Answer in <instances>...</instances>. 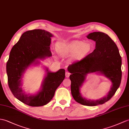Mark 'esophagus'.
Masks as SVG:
<instances>
[{
    "mask_svg": "<svg viewBox=\"0 0 129 129\" xmlns=\"http://www.w3.org/2000/svg\"><path fill=\"white\" fill-rule=\"evenodd\" d=\"M70 75V73H69L68 71H67L65 73V76H66V77H69Z\"/></svg>",
    "mask_w": 129,
    "mask_h": 129,
    "instance_id": "obj_1",
    "label": "esophagus"
}]
</instances>
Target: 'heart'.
Returning a JSON list of instances; mask_svg holds the SVG:
<instances>
[{
	"label": "heart",
	"instance_id": "obj_1",
	"mask_svg": "<svg viewBox=\"0 0 129 129\" xmlns=\"http://www.w3.org/2000/svg\"><path fill=\"white\" fill-rule=\"evenodd\" d=\"M55 49L62 56L73 54V58L78 59L91 50V45L89 43H83L80 41H72L68 42H59L55 45Z\"/></svg>",
	"mask_w": 129,
	"mask_h": 129
}]
</instances>
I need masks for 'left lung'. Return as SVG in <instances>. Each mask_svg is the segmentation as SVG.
I'll list each match as a JSON object with an SVG mask.
<instances>
[{
	"instance_id": "obj_1",
	"label": "left lung",
	"mask_w": 129,
	"mask_h": 129,
	"mask_svg": "<svg viewBox=\"0 0 129 129\" xmlns=\"http://www.w3.org/2000/svg\"><path fill=\"white\" fill-rule=\"evenodd\" d=\"M86 37L95 42V49L80 61L70 65L68 70L71 73V92L74 100L82 105L95 106L108 101L120 85L121 57L116 44L106 34L94 32ZM93 72L104 75L112 82L107 94L97 100H87L80 91L87 75Z\"/></svg>"
}]
</instances>
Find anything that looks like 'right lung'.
<instances>
[{"label":"right lung","mask_w":129,"mask_h":129,"mask_svg":"<svg viewBox=\"0 0 129 129\" xmlns=\"http://www.w3.org/2000/svg\"><path fill=\"white\" fill-rule=\"evenodd\" d=\"M52 37L53 35L44 29L27 31L21 35L10 51L7 63L9 87L17 100L29 106L40 107L48 103L65 78L64 69L53 73L44 67L46 74L40 91L35 94H27L22 88L26 70L31 66L38 65L41 60L52 56Z\"/></svg>","instance_id":"obj_1"}]
</instances>
